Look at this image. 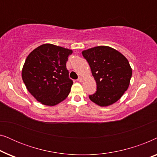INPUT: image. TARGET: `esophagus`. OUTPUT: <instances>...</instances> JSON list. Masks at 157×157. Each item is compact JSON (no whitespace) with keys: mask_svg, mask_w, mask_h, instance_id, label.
<instances>
[{"mask_svg":"<svg viewBox=\"0 0 157 157\" xmlns=\"http://www.w3.org/2000/svg\"><path fill=\"white\" fill-rule=\"evenodd\" d=\"M77 81H79V82H81V81H82V78H81V77H78V79H77Z\"/></svg>","mask_w":157,"mask_h":157,"instance_id":"1","label":"esophagus"}]
</instances>
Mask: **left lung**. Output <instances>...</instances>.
Here are the masks:
<instances>
[{"mask_svg": "<svg viewBox=\"0 0 157 157\" xmlns=\"http://www.w3.org/2000/svg\"><path fill=\"white\" fill-rule=\"evenodd\" d=\"M96 82V91L91 101L101 106L117 101L127 90L132 70L126 58L109 46H96L83 51Z\"/></svg>", "mask_w": 157, "mask_h": 157, "instance_id": "8db88e82", "label": "left lung"}]
</instances>
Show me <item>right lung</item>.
Here are the masks:
<instances>
[{
	"label": "right lung",
	"instance_id": "1",
	"mask_svg": "<svg viewBox=\"0 0 157 157\" xmlns=\"http://www.w3.org/2000/svg\"><path fill=\"white\" fill-rule=\"evenodd\" d=\"M71 53L69 49L46 44L28 56L22 78L28 91L38 101L54 106L67 97L73 81L68 76L66 61Z\"/></svg>",
	"mask_w": 157,
	"mask_h": 157
}]
</instances>
